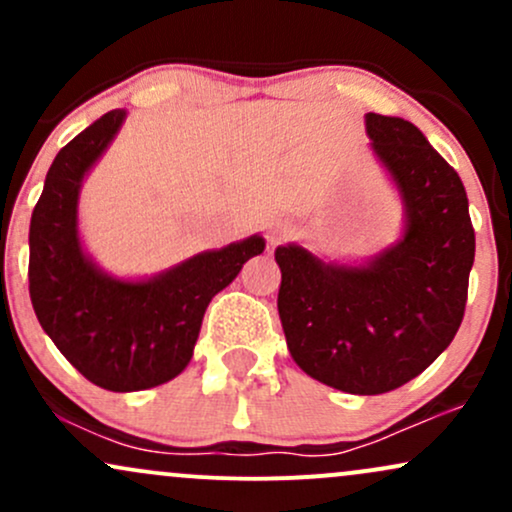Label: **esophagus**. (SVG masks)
<instances>
[{
    "label": "esophagus",
    "mask_w": 512,
    "mask_h": 512,
    "mask_svg": "<svg viewBox=\"0 0 512 512\" xmlns=\"http://www.w3.org/2000/svg\"><path fill=\"white\" fill-rule=\"evenodd\" d=\"M289 236H291V226L286 221H274L272 226H269V231H267L269 245H279L281 240L289 238Z\"/></svg>",
    "instance_id": "esophagus-1"
}]
</instances>
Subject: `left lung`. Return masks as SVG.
I'll return each instance as SVG.
<instances>
[{
  "label": "left lung",
  "instance_id": "obj_1",
  "mask_svg": "<svg viewBox=\"0 0 512 512\" xmlns=\"http://www.w3.org/2000/svg\"><path fill=\"white\" fill-rule=\"evenodd\" d=\"M366 132L402 197V238L358 267L325 262L296 243L274 252L276 305L293 361L349 395L397 390L448 349L474 264L469 202L455 168L402 117L368 113Z\"/></svg>",
  "mask_w": 512,
  "mask_h": 512
}]
</instances>
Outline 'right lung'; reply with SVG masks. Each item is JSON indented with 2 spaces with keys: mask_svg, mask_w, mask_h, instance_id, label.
Instances as JSON below:
<instances>
[{
  "mask_svg": "<svg viewBox=\"0 0 512 512\" xmlns=\"http://www.w3.org/2000/svg\"><path fill=\"white\" fill-rule=\"evenodd\" d=\"M110 110L55 156L31 216L28 291L40 327L72 366L110 392H137L180 375L216 293L264 250L250 236L207 250L151 279L105 274L81 248L79 192L125 122Z\"/></svg>",
  "mask_w": 512,
  "mask_h": 512,
  "instance_id": "right-lung-1",
  "label": "right lung"
}]
</instances>
